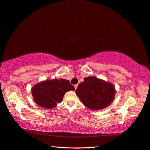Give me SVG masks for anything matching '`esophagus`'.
I'll list each match as a JSON object with an SVG mask.
<instances>
[{
	"instance_id": "obj_1",
	"label": "esophagus",
	"mask_w": 150,
	"mask_h": 150,
	"mask_svg": "<svg viewBox=\"0 0 150 150\" xmlns=\"http://www.w3.org/2000/svg\"><path fill=\"white\" fill-rule=\"evenodd\" d=\"M78 84H76V85H74V88H75V89H76L77 88V87H78Z\"/></svg>"
}]
</instances>
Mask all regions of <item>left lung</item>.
<instances>
[{
  "label": "left lung",
  "mask_w": 150,
  "mask_h": 150,
  "mask_svg": "<svg viewBox=\"0 0 150 150\" xmlns=\"http://www.w3.org/2000/svg\"><path fill=\"white\" fill-rule=\"evenodd\" d=\"M76 94L86 107L92 110H101L112 103L115 88L110 82L89 76L78 85Z\"/></svg>",
  "instance_id": "8db88e82"
}]
</instances>
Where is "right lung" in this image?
<instances>
[{
    "mask_svg": "<svg viewBox=\"0 0 150 150\" xmlns=\"http://www.w3.org/2000/svg\"><path fill=\"white\" fill-rule=\"evenodd\" d=\"M75 90L69 80L64 79H47L33 86L31 93L35 102L42 108L51 109L61 103L65 93Z\"/></svg>",
    "mask_w": 150,
    "mask_h": 150,
    "instance_id": "right-lung-1",
    "label": "right lung"
}]
</instances>
